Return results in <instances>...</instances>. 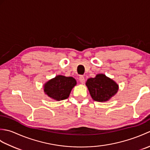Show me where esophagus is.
I'll return each instance as SVG.
<instances>
[{
    "mask_svg": "<svg viewBox=\"0 0 150 150\" xmlns=\"http://www.w3.org/2000/svg\"><path fill=\"white\" fill-rule=\"evenodd\" d=\"M79 81H80L82 84H84V82H85V79H84V76L82 75H81L79 76Z\"/></svg>",
    "mask_w": 150,
    "mask_h": 150,
    "instance_id": "1",
    "label": "esophagus"
}]
</instances>
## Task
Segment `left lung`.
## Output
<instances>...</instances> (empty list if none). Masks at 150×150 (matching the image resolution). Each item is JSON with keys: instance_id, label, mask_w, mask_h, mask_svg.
Here are the masks:
<instances>
[{"instance_id": "obj_1", "label": "left lung", "mask_w": 150, "mask_h": 150, "mask_svg": "<svg viewBox=\"0 0 150 150\" xmlns=\"http://www.w3.org/2000/svg\"><path fill=\"white\" fill-rule=\"evenodd\" d=\"M86 84L92 98L95 101H107L118 91V85L104 74L88 79Z\"/></svg>"}]
</instances>
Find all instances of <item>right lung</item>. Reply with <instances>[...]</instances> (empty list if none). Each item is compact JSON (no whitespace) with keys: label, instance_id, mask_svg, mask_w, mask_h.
I'll return each mask as SVG.
<instances>
[{"label":"right lung","instance_id":"right-lung-1","mask_svg":"<svg viewBox=\"0 0 150 150\" xmlns=\"http://www.w3.org/2000/svg\"><path fill=\"white\" fill-rule=\"evenodd\" d=\"M77 84L71 77L58 75L44 85V92L51 98L61 100L68 98L72 88Z\"/></svg>","mask_w":150,"mask_h":150}]
</instances>
